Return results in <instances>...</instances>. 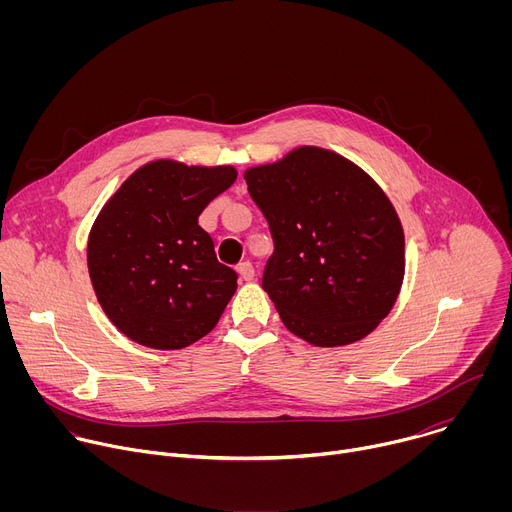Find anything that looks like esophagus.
<instances>
[{"label": "esophagus", "mask_w": 512, "mask_h": 512, "mask_svg": "<svg viewBox=\"0 0 512 512\" xmlns=\"http://www.w3.org/2000/svg\"><path fill=\"white\" fill-rule=\"evenodd\" d=\"M237 273H239V277H241L243 281H253V279H255V267H253L249 261L241 263V265L237 267Z\"/></svg>", "instance_id": "1"}]
</instances>
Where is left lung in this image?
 Returning <instances> with one entry per match:
<instances>
[{"mask_svg": "<svg viewBox=\"0 0 512 512\" xmlns=\"http://www.w3.org/2000/svg\"><path fill=\"white\" fill-rule=\"evenodd\" d=\"M275 251L263 271L285 328L314 346L369 336L405 275V235L381 186L344 156L302 145L245 172Z\"/></svg>", "mask_w": 512, "mask_h": 512, "instance_id": "left-lung-1", "label": "left lung"}]
</instances>
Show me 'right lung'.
Returning a JSON list of instances; mask_svg holds the SVG:
<instances>
[{
    "label": "right lung",
    "mask_w": 512,
    "mask_h": 512,
    "mask_svg": "<svg viewBox=\"0 0 512 512\" xmlns=\"http://www.w3.org/2000/svg\"><path fill=\"white\" fill-rule=\"evenodd\" d=\"M237 180L233 166L154 160L105 202L89 233L95 296L133 342L178 350L206 336L237 291L198 216Z\"/></svg>",
    "instance_id": "1"
}]
</instances>
